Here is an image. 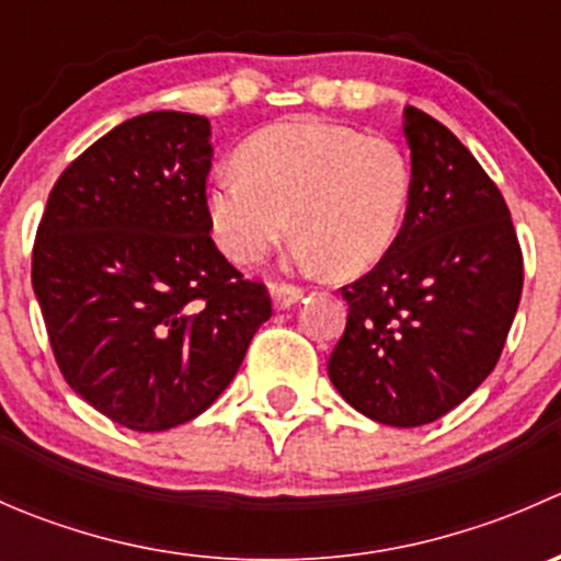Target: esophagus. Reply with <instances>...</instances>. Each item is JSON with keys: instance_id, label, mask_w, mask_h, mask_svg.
Wrapping results in <instances>:
<instances>
[{"instance_id": "1", "label": "esophagus", "mask_w": 561, "mask_h": 561, "mask_svg": "<svg viewBox=\"0 0 561 561\" xmlns=\"http://www.w3.org/2000/svg\"><path fill=\"white\" fill-rule=\"evenodd\" d=\"M271 298H274L276 309H290L301 301L304 290L301 287H293V285H276L274 290H271Z\"/></svg>"}]
</instances>
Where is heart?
Here are the masks:
<instances>
[{
	"label": "heart",
	"mask_w": 561,
	"mask_h": 561,
	"mask_svg": "<svg viewBox=\"0 0 561 561\" xmlns=\"http://www.w3.org/2000/svg\"><path fill=\"white\" fill-rule=\"evenodd\" d=\"M410 197V160L393 140L298 118L241 146L239 171L208 184L206 214L217 247L239 265L260 263L290 228L301 265L360 274L393 247Z\"/></svg>",
	"instance_id": "heart-1"
}]
</instances>
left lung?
Masks as SVG:
<instances>
[{"label":"left lung","instance_id":"8db88e82","mask_svg":"<svg viewBox=\"0 0 561 561\" xmlns=\"http://www.w3.org/2000/svg\"><path fill=\"white\" fill-rule=\"evenodd\" d=\"M412 197L386 257L342 287L347 328L328 360L342 399L386 426L432 423L494 371L524 257L489 173L445 124L404 107Z\"/></svg>","mask_w":561,"mask_h":561}]
</instances>
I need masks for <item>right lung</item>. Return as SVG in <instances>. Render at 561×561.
Instances as JSON below:
<instances>
[{
	"mask_svg": "<svg viewBox=\"0 0 561 561\" xmlns=\"http://www.w3.org/2000/svg\"><path fill=\"white\" fill-rule=\"evenodd\" d=\"M211 157L206 116L144 113L59 175L39 219L32 287L56 364L133 432L208 410L271 317L268 290L208 236Z\"/></svg>",
	"mask_w": 561,
	"mask_h": 561,
	"instance_id": "obj_1",
	"label": "right lung"
}]
</instances>
